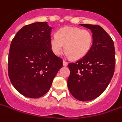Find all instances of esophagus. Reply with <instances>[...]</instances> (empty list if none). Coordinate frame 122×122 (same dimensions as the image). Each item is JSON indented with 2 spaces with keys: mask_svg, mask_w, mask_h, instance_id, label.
Here are the masks:
<instances>
[{
  "mask_svg": "<svg viewBox=\"0 0 122 122\" xmlns=\"http://www.w3.org/2000/svg\"><path fill=\"white\" fill-rule=\"evenodd\" d=\"M63 66L66 67V66H67V65H68V63L63 60Z\"/></svg>",
  "mask_w": 122,
  "mask_h": 122,
  "instance_id": "1",
  "label": "esophagus"
}]
</instances>
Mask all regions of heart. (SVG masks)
I'll list each match as a JSON object with an SVG mask.
<instances>
[{
	"mask_svg": "<svg viewBox=\"0 0 122 122\" xmlns=\"http://www.w3.org/2000/svg\"><path fill=\"white\" fill-rule=\"evenodd\" d=\"M50 44L55 55L61 54L65 48L67 56L77 60L89 52L93 45V35L88 30L65 26L58 30L57 35L51 37Z\"/></svg>",
	"mask_w": 122,
	"mask_h": 122,
	"instance_id": "heart-1",
	"label": "heart"
}]
</instances>
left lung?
Instances as JSON below:
<instances>
[{"label":"left lung","mask_w":122,"mask_h":122,"mask_svg":"<svg viewBox=\"0 0 122 122\" xmlns=\"http://www.w3.org/2000/svg\"><path fill=\"white\" fill-rule=\"evenodd\" d=\"M93 34V45L83 58L68 65L67 86L71 95L82 102L99 97L108 86L115 69V48L112 39L99 25L79 24Z\"/></svg>","instance_id":"obj_1"}]
</instances>
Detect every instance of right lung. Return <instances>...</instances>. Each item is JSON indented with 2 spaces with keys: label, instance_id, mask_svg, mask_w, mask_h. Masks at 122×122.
Returning <instances> with one entry per match:
<instances>
[{
  "label": "right lung",
  "instance_id": "right-lung-1",
  "mask_svg": "<svg viewBox=\"0 0 122 122\" xmlns=\"http://www.w3.org/2000/svg\"><path fill=\"white\" fill-rule=\"evenodd\" d=\"M52 27L47 22L23 26L13 38L9 50L8 71L12 85L29 98H39L50 89L63 67L50 44Z\"/></svg>",
  "mask_w": 122,
  "mask_h": 122
}]
</instances>
